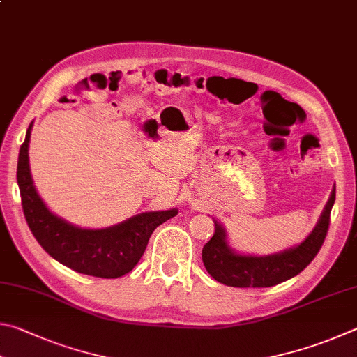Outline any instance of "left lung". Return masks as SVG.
I'll return each mask as SVG.
<instances>
[{
    "mask_svg": "<svg viewBox=\"0 0 357 357\" xmlns=\"http://www.w3.org/2000/svg\"><path fill=\"white\" fill-rule=\"evenodd\" d=\"M334 201L335 188L331 192L329 201L314 232L298 248L268 255V257H252V255H238L232 252V249L226 243V232L220 224L215 222V234L202 249L205 270L218 282L229 287H240V289L273 287L291 279L301 273L320 252L329 230L331 210H333Z\"/></svg>",
    "mask_w": 357,
    "mask_h": 357,
    "instance_id": "8db88e82",
    "label": "left lung"
}]
</instances>
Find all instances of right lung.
Returning a JSON list of instances; mask_svg holds the SVG:
<instances>
[{"mask_svg": "<svg viewBox=\"0 0 357 357\" xmlns=\"http://www.w3.org/2000/svg\"><path fill=\"white\" fill-rule=\"evenodd\" d=\"M31 127L33 122L18 153L17 182L24 220L34 238L54 260L77 273L103 279H116L130 273L146 252L153 230L177 215V210L149 211L102 230L75 227L54 216L37 196L31 178L28 160Z\"/></svg>", "mask_w": 357, "mask_h": 357, "instance_id": "add662e5", "label": "right lung"}]
</instances>
